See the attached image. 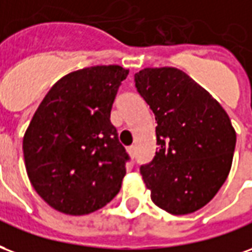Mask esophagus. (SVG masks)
<instances>
[{
    "mask_svg": "<svg viewBox=\"0 0 252 252\" xmlns=\"http://www.w3.org/2000/svg\"><path fill=\"white\" fill-rule=\"evenodd\" d=\"M127 153H128V156L131 157V158H134V157H135V148H134V146H130V148H127Z\"/></svg>",
    "mask_w": 252,
    "mask_h": 252,
    "instance_id": "obj_1",
    "label": "esophagus"
}]
</instances>
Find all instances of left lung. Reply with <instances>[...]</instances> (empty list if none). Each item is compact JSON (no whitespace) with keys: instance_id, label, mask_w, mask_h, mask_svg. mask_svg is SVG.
Wrapping results in <instances>:
<instances>
[{"instance_id":"obj_1","label":"left lung","mask_w":252,"mask_h":252,"mask_svg":"<svg viewBox=\"0 0 252 252\" xmlns=\"http://www.w3.org/2000/svg\"><path fill=\"white\" fill-rule=\"evenodd\" d=\"M134 78L157 121L158 152L141 166L145 185L161 209L192 214L214 199L228 176L234 126L221 104L179 68H144Z\"/></svg>"}]
</instances>
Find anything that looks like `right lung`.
<instances>
[{"mask_svg": "<svg viewBox=\"0 0 252 252\" xmlns=\"http://www.w3.org/2000/svg\"><path fill=\"white\" fill-rule=\"evenodd\" d=\"M127 73L121 65L67 73L44 96L24 134L31 184L59 212L91 214L121 189L128 156L110 113Z\"/></svg>", "mask_w": 252, "mask_h": 252, "instance_id": "add662e5", "label": "right lung"}]
</instances>
